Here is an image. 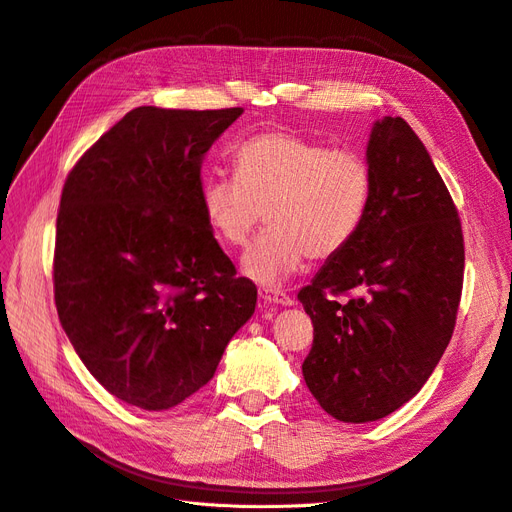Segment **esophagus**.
Returning <instances> with one entry per match:
<instances>
[{"label": "esophagus", "instance_id": "1", "mask_svg": "<svg viewBox=\"0 0 512 512\" xmlns=\"http://www.w3.org/2000/svg\"><path fill=\"white\" fill-rule=\"evenodd\" d=\"M259 300L266 306H293V298H289L283 291H274V289H259Z\"/></svg>", "mask_w": 512, "mask_h": 512}]
</instances>
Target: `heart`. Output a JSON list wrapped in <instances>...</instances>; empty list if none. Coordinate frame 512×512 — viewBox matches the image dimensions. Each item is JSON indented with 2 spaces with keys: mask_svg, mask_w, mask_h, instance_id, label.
Wrapping results in <instances>:
<instances>
[{
  "mask_svg": "<svg viewBox=\"0 0 512 512\" xmlns=\"http://www.w3.org/2000/svg\"><path fill=\"white\" fill-rule=\"evenodd\" d=\"M236 176L212 174L202 183V208L214 236L249 244L268 217L270 229L242 257V274L278 287L349 244L366 219L372 172L359 153L289 131H261L234 153Z\"/></svg>",
  "mask_w": 512,
  "mask_h": 512,
  "instance_id": "1",
  "label": "heart"
}]
</instances>
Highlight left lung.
<instances>
[{
	"instance_id": "left-lung-1",
	"label": "left lung",
	"mask_w": 512,
	"mask_h": 512,
	"mask_svg": "<svg viewBox=\"0 0 512 512\" xmlns=\"http://www.w3.org/2000/svg\"><path fill=\"white\" fill-rule=\"evenodd\" d=\"M366 161L364 223L298 293L315 327L304 381L344 423L378 421L415 398L453 336L464 283L457 208L415 131L378 119ZM340 292L354 295L340 305Z\"/></svg>"
}]
</instances>
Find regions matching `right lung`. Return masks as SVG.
I'll return each mask as SVG.
<instances>
[{"instance_id": "obj_1", "label": "right lung", "mask_w": 512, "mask_h": 512, "mask_svg": "<svg viewBox=\"0 0 512 512\" xmlns=\"http://www.w3.org/2000/svg\"><path fill=\"white\" fill-rule=\"evenodd\" d=\"M244 110L140 106L97 140L63 185L55 304L82 364L106 391L168 410L217 372L253 317L202 208V163Z\"/></svg>"}]
</instances>
